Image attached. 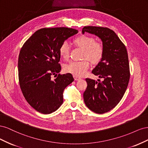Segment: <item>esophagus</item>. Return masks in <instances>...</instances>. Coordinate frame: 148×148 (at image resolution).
Listing matches in <instances>:
<instances>
[{
    "label": "esophagus",
    "mask_w": 148,
    "mask_h": 148,
    "mask_svg": "<svg viewBox=\"0 0 148 148\" xmlns=\"http://www.w3.org/2000/svg\"><path fill=\"white\" fill-rule=\"evenodd\" d=\"M73 77H74L75 80H76V81H78V80L81 79V78H79V77H75V76H74Z\"/></svg>",
    "instance_id": "esophagus-1"
}]
</instances>
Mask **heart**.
I'll list each match as a JSON object with an SVG mask.
<instances>
[{"label": "heart", "instance_id": "b5f03b06", "mask_svg": "<svg viewBox=\"0 0 148 148\" xmlns=\"http://www.w3.org/2000/svg\"><path fill=\"white\" fill-rule=\"evenodd\" d=\"M74 43L84 50L83 58H88L93 63H97L102 59L104 48L101 44L96 42V40L93 37L86 35L80 36L74 39ZM70 51L69 43L66 41L64 42L60 47L61 57L64 59H68ZM89 65V62L87 59L72 62L65 65V71L75 77H82L86 73Z\"/></svg>", "mask_w": 148, "mask_h": 148}]
</instances>
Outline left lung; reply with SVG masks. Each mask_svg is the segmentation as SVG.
<instances>
[{
	"mask_svg": "<svg viewBox=\"0 0 148 148\" xmlns=\"http://www.w3.org/2000/svg\"><path fill=\"white\" fill-rule=\"evenodd\" d=\"M85 32L95 34L102 41L104 53L92 73L99 78H86L88 86L83 93L85 104L96 114L110 111L122 99L130 79V68L126 47L112 29L99 26H84Z\"/></svg>",
	"mask_w": 148,
	"mask_h": 148,
	"instance_id": "obj_1",
	"label": "left lung"
}]
</instances>
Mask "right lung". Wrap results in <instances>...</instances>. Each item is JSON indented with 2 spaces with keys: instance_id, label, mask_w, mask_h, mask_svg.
Listing matches in <instances>:
<instances>
[{
  "instance_id": "1",
  "label": "right lung",
  "mask_w": 148,
  "mask_h": 148,
  "mask_svg": "<svg viewBox=\"0 0 148 148\" xmlns=\"http://www.w3.org/2000/svg\"><path fill=\"white\" fill-rule=\"evenodd\" d=\"M78 31L69 28L40 29L25 42L20 52L18 68L21 91L28 104L44 114L53 112L63 103L64 89L73 82L70 73L51 75L61 70L60 47Z\"/></svg>"
}]
</instances>
